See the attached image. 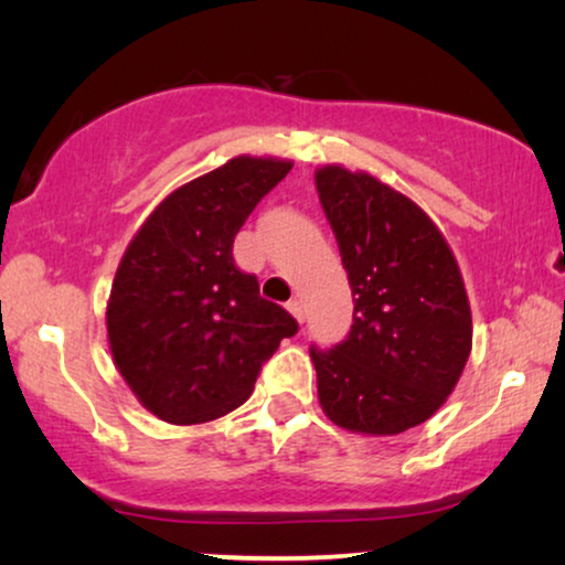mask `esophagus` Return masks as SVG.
<instances>
[{
    "label": "esophagus",
    "mask_w": 565,
    "mask_h": 565,
    "mask_svg": "<svg viewBox=\"0 0 565 565\" xmlns=\"http://www.w3.org/2000/svg\"><path fill=\"white\" fill-rule=\"evenodd\" d=\"M288 311L296 316L298 321H303L306 319V308H303V303H300L298 298H292V300H288Z\"/></svg>",
    "instance_id": "esophagus-1"
}]
</instances>
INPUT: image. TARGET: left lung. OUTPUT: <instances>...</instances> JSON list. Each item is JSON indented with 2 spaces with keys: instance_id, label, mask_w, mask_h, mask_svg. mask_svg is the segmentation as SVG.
Here are the masks:
<instances>
[{
  "instance_id": "left-lung-1",
  "label": "left lung",
  "mask_w": 565,
  "mask_h": 565,
  "mask_svg": "<svg viewBox=\"0 0 565 565\" xmlns=\"http://www.w3.org/2000/svg\"><path fill=\"white\" fill-rule=\"evenodd\" d=\"M316 190L354 303L342 342L311 344L321 408L344 429L398 435L445 404L468 362L458 262L427 213L375 177L323 167Z\"/></svg>"
}]
</instances>
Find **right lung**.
Wrapping results in <instances>:
<instances>
[{
	"mask_svg": "<svg viewBox=\"0 0 565 565\" xmlns=\"http://www.w3.org/2000/svg\"><path fill=\"white\" fill-rule=\"evenodd\" d=\"M290 167L231 159L174 190L130 242L107 303V337L120 375L159 419L200 424L234 412L298 331L234 262L238 228Z\"/></svg>",
	"mask_w": 565,
	"mask_h": 565,
	"instance_id": "obj_1",
	"label": "right lung"
}]
</instances>
